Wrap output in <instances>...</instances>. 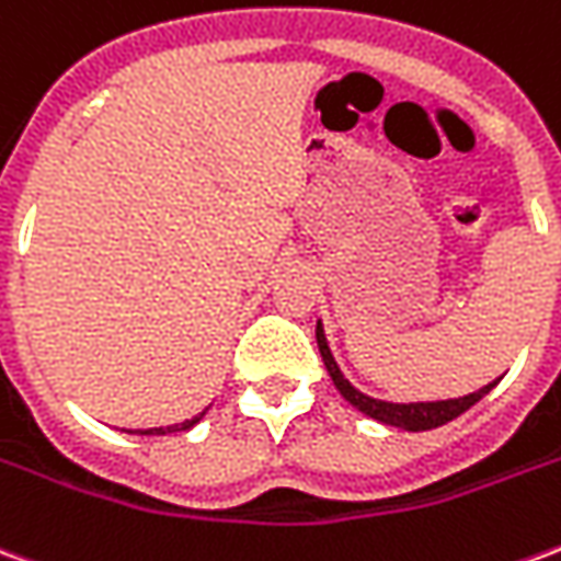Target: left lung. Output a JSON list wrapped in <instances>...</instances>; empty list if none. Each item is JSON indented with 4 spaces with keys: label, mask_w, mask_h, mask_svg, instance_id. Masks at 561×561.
<instances>
[{
    "label": "left lung",
    "mask_w": 561,
    "mask_h": 561,
    "mask_svg": "<svg viewBox=\"0 0 561 561\" xmlns=\"http://www.w3.org/2000/svg\"><path fill=\"white\" fill-rule=\"evenodd\" d=\"M316 340H318V352H321V357H324V366H328L330 378H333V385H336V390H340L342 397L352 402L357 412H364L366 417H373V421L378 423H388V426H400V430H409V433H423V430H435V426H442V423L454 421V417H459L462 412H469L474 402L483 400V397L499 385V378H495L493 385L474 390V393H469V397H459V400L409 402V405H400V402H381V400H373V397H366V393H360L357 388H352V381L342 376L340 366H336V360H333V354H330L321 324L316 328Z\"/></svg>",
    "instance_id": "8db88e82"
}]
</instances>
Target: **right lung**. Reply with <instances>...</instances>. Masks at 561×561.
<instances>
[{
  "mask_svg": "<svg viewBox=\"0 0 561 561\" xmlns=\"http://www.w3.org/2000/svg\"><path fill=\"white\" fill-rule=\"evenodd\" d=\"M204 417V412L197 414V417H192V421L185 423H173V426H159V430H144V435H164V433H180V430H188V426H195L197 421Z\"/></svg>",
  "mask_w": 561,
  "mask_h": 561,
  "instance_id": "add662e5",
  "label": "right lung"
}]
</instances>
